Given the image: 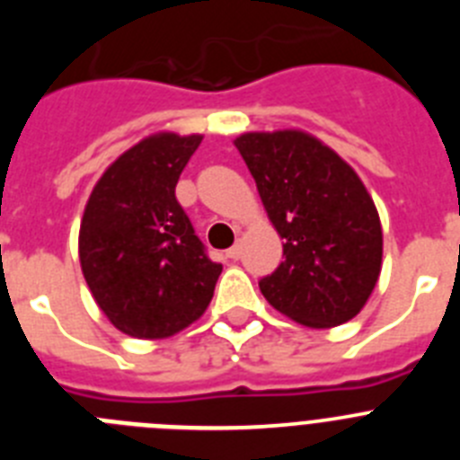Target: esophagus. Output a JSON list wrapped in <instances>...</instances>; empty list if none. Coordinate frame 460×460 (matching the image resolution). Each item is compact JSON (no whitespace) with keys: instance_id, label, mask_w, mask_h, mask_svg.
<instances>
[{"instance_id":"esophagus-1","label":"esophagus","mask_w":460,"mask_h":460,"mask_svg":"<svg viewBox=\"0 0 460 460\" xmlns=\"http://www.w3.org/2000/svg\"><path fill=\"white\" fill-rule=\"evenodd\" d=\"M226 255H227V258H230V260H239V258H242V246H239V243H234L233 249H227V251H226Z\"/></svg>"}]
</instances>
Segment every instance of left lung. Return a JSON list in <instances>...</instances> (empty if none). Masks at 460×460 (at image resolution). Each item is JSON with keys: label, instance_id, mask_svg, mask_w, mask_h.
<instances>
[{"label": "left lung", "instance_id": "obj_1", "mask_svg": "<svg viewBox=\"0 0 460 460\" xmlns=\"http://www.w3.org/2000/svg\"><path fill=\"white\" fill-rule=\"evenodd\" d=\"M234 147L283 239L286 260L260 280L267 302L311 329L355 318L382 270L380 217L359 174L296 128L242 133Z\"/></svg>", "mask_w": 460, "mask_h": 460}]
</instances>
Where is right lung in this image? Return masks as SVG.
<instances>
[{"instance_id": "right-lung-1", "label": "right lung", "mask_w": 460, "mask_h": 460, "mask_svg": "<svg viewBox=\"0 0 460 460\" xmlns=\"http://www.w3.org/2000/svg\"><path fill=\"white\" fill-rule=\"evenodd\" d=\"M200 142L198 133L142 137L108 165L84 205V280L105 318L136 339H168L193 324L221 276L174 198Z\"/></svg>"}]
</instances>
